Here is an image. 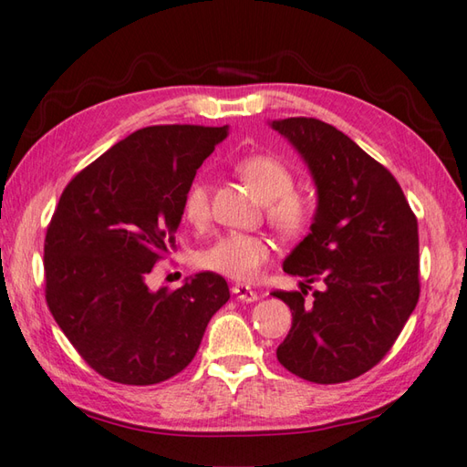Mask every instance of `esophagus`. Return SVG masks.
I'll return each mask as SVG.
<instances>
[{
  "label": "esophagus",
  "mask_w": 467,
  "mask_h": 467,
  "mask_svg": "<svg viewBox=\"0 0 467 467\" xmlns=\"http://www.w3.org/2000/svg\"><path fill=\"white\" fill-rule=\"evenodd\" d=\"M233 293L236 295V299H239L241 303H254L256 299H259L256 291H253L251 286H244V285H234Z\"/></svg>",
  "instance_id": "esophagus-1"
}]
</instances>
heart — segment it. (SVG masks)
<instances>
[{
	"label": "heart",
	"instance_id": "obj_1",
	"mask_svg": "<svg viewBox=\"0 0 467 467\" xmlns=\"http://www.w3.org/2000/svg\"><path fill=\"white\" fill-rule=\"evenodd\" d=\"M236 172L266 202V218L285 236H299L311 226L315 206L309 196L293 191L291 168L269 154L246 156L236 164ZM184 221L202 226L211 216V191L196 178L182 196ZM271 256V244L259 234L226 233L198 254L202 269L223 275L226 279L249 283L259 276Z\"/></svg>",
	"mask_w": 467,
	"mask_h": 467
}]
</instances>
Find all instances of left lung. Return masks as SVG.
Returning <instances> with one entry per match:
<instances>
[{
  "instance_id": "obj_1",
  "label": "left lung",
  "mask_w": 467,
  "mask_h": 467,
  "mask_svg": "<svg viewBox=\"0 0 467 467\" xmlns=\"http://www.w3.org/2000/svg\"><path fill=\"white\" fill-rule=\"evenodd\" d=\"M271 126L301 154L317 186L311 233L283 271L325 289L275 291L293 325L276 359L313 383H343L391 349L420 299L418 218L400 182L349 136L317 118ZM311 289V286H309Z\"/></svg>"
}]
</instances>
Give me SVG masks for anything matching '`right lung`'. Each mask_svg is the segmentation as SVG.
I'll list each match as a JSON object with an SVG mask.
<instances>
[{
    "instance_id": "add662e5",
    "label": "right lung",
    "mask_w": 467,
    "mask_h": 467,
    "mask_svg": "<svg viewBox=\"0 0 467 467\" xmlns=\"http://www.w3.org/2000/svg\"><path fill=\"white\" fill-rule=\"evenodd\" d=\"M228 126L136 130L64 188L44 243L46 301L94 371L154 385L194 359L211 317L231 299L216 273L150 291L152 266L176 246L182 196Z\"/></svg>"
}]
</instances>
